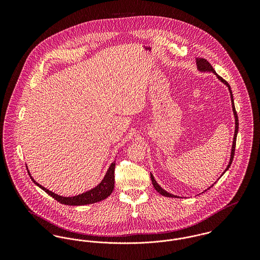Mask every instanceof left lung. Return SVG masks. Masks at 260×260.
Wrapping results in <instances>:
<instances>
[{
    "mask_svg": "<svg viewBox=\"0 0 260 260\" xmlns=\"http://www.w3.org/2000/svg\"><path fill=\"white\" fill-rule=\"evenodd\" d=\"M196 65H197V69H198V71H200V72H203V73L211 72V73L216 75V77L218 78V80H220V81L222 82L223 84H225V85L228 87V90H229V93H230L231 104H232V111H233L234 118H235V132H234V137H233V142H232V147H231L230 160H229V163H228V165H227V167H226L225 171L222 173V174H224V173L228 170V168L230 167V165H231V163H232L233 156H234V151H235V145H236V137H237V132H238V117H237V113L235 111V107H234V100H233L232 91H231V88H230L229 84H228V83L223 79L222 77L218 76V74L215 72V70L213 69V67L211 66V64H210L207 60H205V59H203V58H196ZM221 176H222V175H221ZM221 176H220V177H221ZM150 177H151V181H152V184L154 186L155 190H157L161 195L166 196V197H177V198L179 197V196L173 195V194H171V193H168V192H167V191H165L163 188H161V186L159 185V184L156 182V180L154 179V176H153V174H152V173H150ZM212 186H210V187H212ZM210 187H209V188H210ZM209 188H208V189H209ZM205 191H206V190H205Z\"/></svg>",
    "mask_w": 260,
    "mask_h": 260,
    "instance_id": "obj_1",
    "label": "left lung"
}]
</instances>
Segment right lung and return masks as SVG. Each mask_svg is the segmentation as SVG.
<instances>
[{"instance_id": "1", "label": "right lung", "mask_w": 260, "mask_h": 260, "mask_svg": "<svg viewBox=\"0 0 260 260\" xmlns=\"http://www.w3.org/2000/svg\"><path fill=\"white\" fill-rule=\"evenodd\" d=\"M115 162H113L109 169L106 172V175L104 177V179L101 181V183L99 185L96 186L95 188L86 191L85 193L79 194L77 196L73 197H64V196H60L58 194H55L54 192L48 190L47 188L40 185L38 182H36L31 176V179L33 180V182L39 186L41 189H43L46 193H48L50 196H52L55 200H57L58 202L65 204V205H72V206H78V205H87V204H92V203H96L99 201H102L104 199H106L114 190V181H115V177H114V171H115ZM27 167V166H26ZM28 169V168H27ZM29 173V170H28Z\"/></svg>"}]
</instances>
